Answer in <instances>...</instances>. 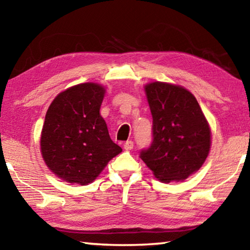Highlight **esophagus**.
Here are the masks:
<instances>
[{"mask_svg": "<svg viewBox=\"0 0 250 250\" xmlns=\"http://www.w3.org/2000/svg\"><path fill=\"white\" fill-rule=\"evenodd\" d=\"M124 149L125 150V151H130V150H132L133 149V142L131 141V140H129V141H126L125 145H124Z\"/></svg>", "mask_w": 250, "mask_h": 250, "instance_id": "obj_1", "label": "esophagus"}]
</instances>
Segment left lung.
Here are the masks:
<instances>
[{
	"label": "left lung",
	"mask_w": 250,
	"mask_h": 250,
	"mask_svg": "<svg viewBox=\"0 0 250 250\" xmlns=\"http://www.w3.org/2000/svg\"><path fill=\"white\" fill-rule=\"evenodd\" d=\"M153 118V141L140 158L160 182L184 181L208 156L211 132L197 100L186 88L162 82L145 86Z\"/></svg>",
	"instance_id": "obj_1"
}]
</instances>
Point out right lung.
<instances>
[{
	"label": "right lung",
	"instance_id": "1",
	"mask_svg": "<svg viewBox=\"0 0 250 250\" xmlns=\"http://www.w3.org/2000/svg\"><path fill=\"white\" fill-rule=\"evenodd\" d=\"M105 88L79 83L58 94L46 112L41 152L55 175L70 184L94 182L108 162L122 151L100 115Z\"/></svg>",
	"mask_w": 250,
	"mask_h": 250
}]
</instances>
